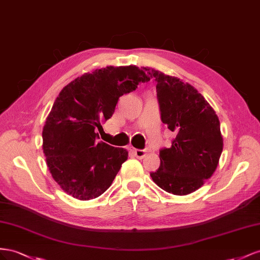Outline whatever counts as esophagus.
Wrapping results in <instances>:
<instances>
[{
	"mask_svg": "<svg viewBox=\"0 0 260 260\" xmlns=\"http://www.w3.org/2000/svg\"><path fill=\"white\" fill-rule=\"evenodd\" d=\"M133 152H134V154L138 159H143L146 155V150H143V149H134L133 150Z\"/></svg>",
	"mask_w": 260,
	"mask_h": 260,
	"instance_id": "esophagus-1",
	"label": "esophagus"
}]
</instances>
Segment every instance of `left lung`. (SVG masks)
I'll use <instances>...</instances> for the list:
<instances>
[{"instance_id": "8db88e82", "label": "left lung", "mask_w": 260, "mask_h": 260, "mask_svg": "<svg viewBox=\"0 0 260 260\" xmlns=\"http://www.w3.org/2000/svg\"><path fill=\"white\" fill-rule=\"evenodd\" d=\"M144 70L157 83L161 121L176 135L171 147L160 150V167L150 176L168 192L190 194L218 167L223 149L219 118L191 85L153 69Z\"/></svg>"}]
</instances>
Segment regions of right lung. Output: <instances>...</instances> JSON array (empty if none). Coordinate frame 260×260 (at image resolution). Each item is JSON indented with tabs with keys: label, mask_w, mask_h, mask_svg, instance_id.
Masks as SVG:
<instances>
[{
	"label": "right lung",
	"mask_w": 260,
	"mask_h": 260,
	"mask_svg": "<svg viewBox=\"0 0 260 260\" xmlns=\"http://www.w3.org/2000/svg\"><path fill=\"white\" fill-rule=\"evenodd\" d=\"M149 80L135 65L107 66L62 89L43 126L42 148L52 177L65 192L89 200L111 186L128 152L98 142L95 131L112 116L121 95Z\"/></svg>",
	"instance_id": "right-lung-1"
}]
</instances>
